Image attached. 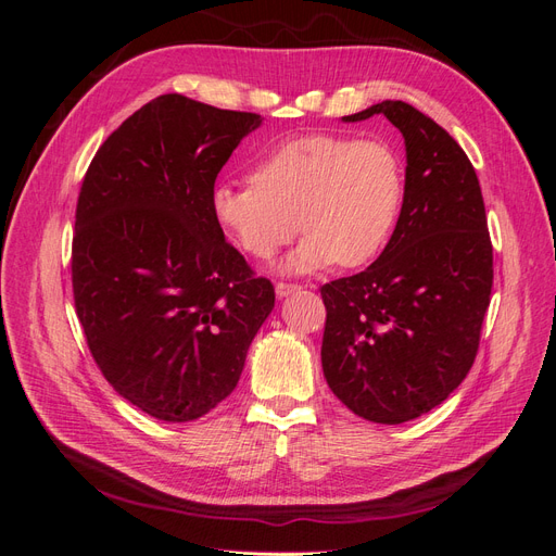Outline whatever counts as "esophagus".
I'll return each instance as SVG.
<instances>
[{"instance_id":"34e87169","label":"esophagus","mask_w":556,"mask_h":556,"mask_svg":"<svg viewBox=\"0 0 556 556\" xmlns=\"http://www.w3.org/2000/svg\"><path fill=\"white\" fill-rule=\"evenodd\" d=\"M299 290H301L299 285H292V282H278V285H276V294H278V299L290 296V294H294V292H299Z\"/></svg>"}]
</instances>
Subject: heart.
<instances>
[{"label": "heart", "mask_w": 556, "mask_h": 556, "mask_svg": "<svg viewBox=\"0 0 556 556\" xmlns=\"http://www.w3.org/2000/svg\"><path fill=\"white\" fill-rule=\"evenodd\" d=\"M403 192V162L390 143L306 134L268 150L250 180H217L208 204L215 223L255 260L274 257L306 229L280 271L311 274L378 257L399 223Z\"/></svg>", "instance_id": "1"}]
</instances>
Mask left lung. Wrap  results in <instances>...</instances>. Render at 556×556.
Returning <instances> with one entry per match:
<instances>
[{
	"label": "left lung",
	"mask_w": 556,
	"mask_h": 556,
	"mask_svg": "<svg viewBox=\"0 0 556 556\" xmlns=\"http://www.w3.org/2000/svg\"><path fill=\"white\" fill-rule=\"evenodd\" d=\"M406 143V192L380 257L327 282L323 371L345 406L401 425L443 403L473 366L492 294V241L473 164L462 146L406 102L368 106Z\"/></svg>",
	"instance_id": "left-lung-1"
}]
</instances>
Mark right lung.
Masks as SVG:
<instances>
[{"label": "right lung", "mask_w": 556, "mask_h": 556, "mask_svg": "<svg viewBox=\"0 0 556 556\" xmlns=\"http://www.w3.org/2000/svg\"><path fill=\"white\" fill-rule=\"evenodd\" d=\"M260 125L257 113L162 94L111 134L83 178L76 313L113 390L164 422H190L233 392L276 304L208 204Z\"/></svg>", "instance_id": "1"}]
</instances>
